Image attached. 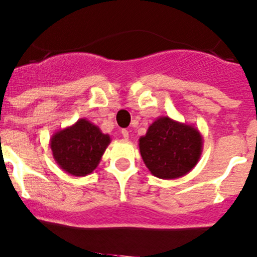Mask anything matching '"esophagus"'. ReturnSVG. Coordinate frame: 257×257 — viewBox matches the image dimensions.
<instances>
[{"label": "esophagus", "instance_id": "1", "mask_svg": "<svg viewBox=\"0 0 257 257\" xmlns=\"http://www.w3.org/2000/svg\"><path fill=\"white\" fill-rule=\"evenodd\" d=\"M120 133H122V135H123L124 139L128 140V138H129V132L126 131V129H122V132H120Z\"/></svg>", "mask_w": 257, "mask_h": 257}]
</instances>
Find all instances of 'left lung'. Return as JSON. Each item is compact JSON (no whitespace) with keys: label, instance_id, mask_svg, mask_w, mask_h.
<instances>
[{"label":"left lung","instance_id":"8db88e82","mask_svg":"<svg viewBox=\"0 0 257 257\" xmlns=\"http://www.w3.org/2000/svg\"><path fill=\"white\" fill-rule=\"evenodd\" d=\"M140 154L155 177L174 179L194 168L200 159L202 138L194 126L161 117L139 140Z\"/></svg>","mask_w":257,"mask_h":257}]
</instances>
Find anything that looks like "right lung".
<instances>
[{
  "instance_id": "1",
  "label": "right lung",
  "mask_w": 257,
  "mask_h": 257,
  "mask_svg": "<svg viewBox=\"0 0 257 257\" xmlns=\"http://www.w3.org/2000/svg\"><path fill=\"white\" fill-rule=\"evenodd\" d=\"M111 139L86 119L57 132L51 139V150L62 170L75 177L90 174L97 167Z\"/></svg>"
}]
</instances>
